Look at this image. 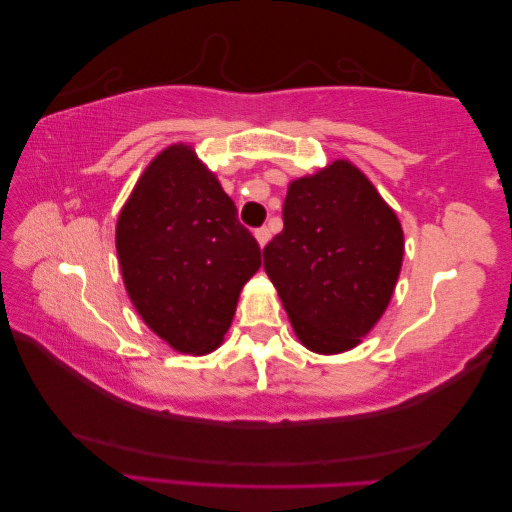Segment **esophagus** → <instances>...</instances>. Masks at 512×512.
Listing matches in <instances>:
<instances>
[{
    "label": "esophagus",
    "instance_id": "obj_1",
    "mask_svg": "<svg viewBox=\"0 0 512 512\" xmlns=\"http://www.w3.org/2000/svg\"><path fill=\"white\" fill-rule=\"evenodd\" d=\"M254 236H256V241H258V245L260 247H265L267 245V241H269V236H271V232H269V227H258L256 232H254Z\"/></svg>",
    "mask_w": 512,
    "mask_h": 512
}]
</instances>
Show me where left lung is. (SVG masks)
Listing matches in <instances>:
<instances>
[{"mask_svg":"<svg viewBox=\"0 0 512 512\" xmlns=\"http://www.w3.org/2000/svg\"><path fill=\"white\" fill-rule=\"evenodd\" d=\"M283 221L263 258L296 336L318 353L356 347L398 283V216L358 168L336 161L289 185Z\"/></svg>","mask_w":512,"mask_h":512,"instance_id":"1","label":"left lung"}]
</instances>
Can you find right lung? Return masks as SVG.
Segmentation results:
<instances>
[{
    "instance_id": "add662e5",
    "label": "right lung",
    "mask_w": 512,
    "mask_h": 512,
    "mask_svg": "<svg viewBox=\"0 0 512 512\" xmlns=\"http://www.w3.org/2000/svg\"><path fill=\"white\" fill-rule=\"evenodd\" d=\"M125 289L156 336L183 353L223 340L260 245L216 176L187 145L143 172L117 223Z\"/></svg>"
}]
</instances>
